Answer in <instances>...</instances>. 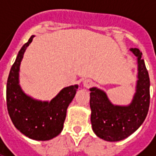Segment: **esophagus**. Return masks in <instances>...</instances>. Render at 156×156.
<instances>
[{"label":"esophagus","instance_id":"1","mask_svg":"<svg viewBox=\"0 0 156 156\" xmlns=\"http://www.w3.org/2000/svg\"><path fill=\"white\" fill-rule=\"evenodd\" d=\"M93 84H94V82L92 81L91 79H86L83 81V86L85 88H90Z\"/></svg>","mask_w":156,"mask_h":156}]
</instances>
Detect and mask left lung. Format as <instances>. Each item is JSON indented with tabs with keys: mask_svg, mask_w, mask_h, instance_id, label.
<instances>
[{
	"mask_svg": "<svg viewBox=\"0 0 156 156\" xmlns=\"http://www.w3.org/2000/svg\"><path fill=\"white\" fill-rule=\"evenodd\" d=\"M130 51L138 58L136 93L129 106H115L108 101L105 92L90 88L91 124L98 137L107 141H119L136 131L147 116L150 107V78L142 53L138 48Z\"/></svg>",
	"mask_w": 156,
	"mask_h": 156,
	"instance_id": "8db88e82",
	"label": "left lung"
}]
</instances>
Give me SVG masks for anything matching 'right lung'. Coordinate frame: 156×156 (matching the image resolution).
<instances>
[{
    "label": "right lung",
    "mask_w": 156,
    "mask_h": 156,
    "mask_svg": "<svg viewBox=\"0 0 156 156\" xmlns=\"http://www.w3.org/2000/svg\"><path fill=\"white\" fill-rule=\"evenodd\" d=\"M34 36L22 46L9 73L6 84V105L15 127L36 140H48L61 133L68 105L74 98L78 85L64 88L49 102L37 101L22 91L18 84L20 63Z\"/></svg>",
    "instance_id": "right-lung-1"
}]
</instances>
